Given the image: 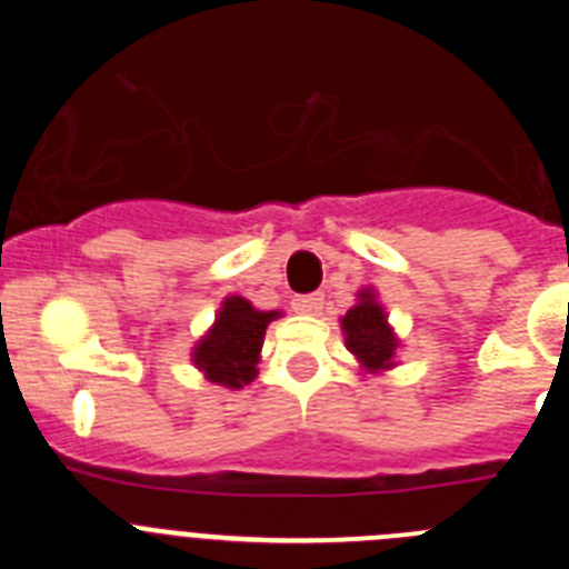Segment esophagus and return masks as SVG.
<instances>
[{"label": "esophagus", "instance_id": "1", "mask_svg": "<svg viewBox=\"0 0 569 569\" xmlns=\"http://www.w3.org/2000/svg\"><path fill=\"white\" fill-rule=\"evenodd\" d=\"M321 305H325V299H321L319 293H310V296H296L293 299V310L296 313H308V316H316L321 310Z\"/></svg>", "mask_w": 569, "mask_h": 569}]
</instances>
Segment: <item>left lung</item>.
<instances>
[{
  "label": "left lung",
  "instance_id": "left-lung-1",
  "mask_svg": "<svg viewBox=\"0 0 569 569\" xmlns=\"http://www.w3.org/2000/svg\"><path fill=\"white\" fill-rule=\"evenodd\" d=\"M341 330H345L347 350L367 367V370H385L393 367V350L396 336L387 325L385 310L379 308V301L370 290L359 296V305L347 310L341 319Z\"/></svg>",
  "mask_w": 569,
  "mask_h": 569
}]
</instances>
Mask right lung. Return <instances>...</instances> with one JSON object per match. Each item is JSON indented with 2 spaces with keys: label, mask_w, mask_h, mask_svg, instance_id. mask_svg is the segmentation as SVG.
<instances>
[{
  "label": "right lung",
  "mask_w": 569,
  "mask_h": 569,
  "mask_svg": "<svg viewBox=\"0 0 569 569\" xmlns=\"http://www.w3.org/2000/svg\"><path fill=\"white\" fill-rule=\"evenodd\" d=\"M276 316H279L276 310L261 313L241 296H230L219 310L213 328L196 345L193 365L216 385H248L256 379L264 330Z\"/></svg>",
  "instance_id": "right-lung-1"
}]
</instances>
